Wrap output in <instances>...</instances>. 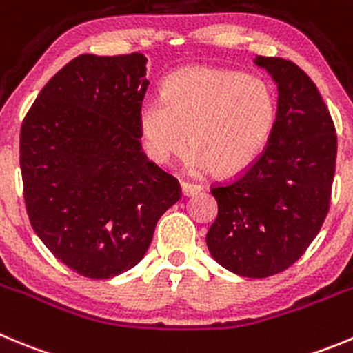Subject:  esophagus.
Masks as SVG:
<instances>
[{"label": "esophagus", "instance_id": "esophagus-1", "mask_svg": "<svg viewBox=\"0 0 353 353\" xmlns=\"http://www.w3.org/2000/svg\"><path fill=\"white\" fill-rule=\"evenodd\" d=\"M181 190H183L184 196H192V195H196V193L202 192V186H199V184H195V183H188V181H183V183H181Z\"/></svg>", "mask_w": 353, "mask_h": 353}]
</instances>
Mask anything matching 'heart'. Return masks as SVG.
I'll return each instance as SVG.
<instances>
[{"label": "heart", "mask_w": 353, "mask_h": 353, "mask_svg": "<svg viewBox=\"0 0 353 353\" xmlns=\"http://www.w3.org/2000/svg\"><path fill=\"white\" fill-rule=\"evenodd\" d=\"M163 94L139 110L144 146L157 163L179 157L192 143L188 169L236 176L259 160L276 127L272 85L240 71L183 68L167 78Z\"/></svg>", "instance_id": "obj_1"}]
</instances>
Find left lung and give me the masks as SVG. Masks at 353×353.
<instances>
[{
  "mask_svg": "<svg viewBox=\"0 0 353 353\" xmlns=\"http://www.w3.org/2000/svg\"><path fill=\"white\" fill-rule=\"evenodd\" d=\"M279 88V118L251 169L210 193L217 217L207 247L236 275L265 279L294 265L308 249L331 203L336 128L310 77L294 62L256 57Z\"/></svg>",
  "mask_w": 353,
  "mask_h": 353,
  "instance_id": "8db88e82",
  "label": "left lung"
}]
</instances>
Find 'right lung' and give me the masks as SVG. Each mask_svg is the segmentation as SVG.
Returning a JSON list of instances; mask_svg holds the SVG:
<instances>
[{"mask_svg":"<svg viewBox=\"0 0 353 353\" xmlns=\"http://www.w3.org/2000/svg\"><path fill=\"white\" fill-rule=\"evenodd\" d=\"M143 54H83L50 78L21 127L29 221L72 272L111 279L143 259L179 181L148 160Z\"/></svg>","mask_w":353,"mask_h":353,"instance_id":"right-lung-1","label":"right lung"}]
</instances>
